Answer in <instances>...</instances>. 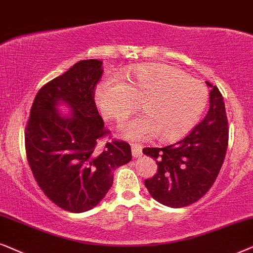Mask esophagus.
Here are the masks:
<instances>
[{"label": "esophagus", "mask_w": 253, "mask_h": 253, "mask_svg": "<svg viewBox=\"0 0 253 253\" xmlns=\"http://www.w3.org/2000/svg\"><path fill=\"white\" fill-rule=\"evenodd\" d=\"M132 155L135 158L142 156V147L139 144H132Z\"/></svg>", "instance_id": "1"}]
</instances>
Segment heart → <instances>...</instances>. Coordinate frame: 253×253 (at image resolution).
Returning a JSON list of instances; mask_svg holds the SVG:
<instances>
[{
    "instance_id": "obj_1",
    "label": "heart",
    "mask_w": 253,
    "mask_h": 253,
    "mask_svg": "<svg viewBox=\"0 0 253 253\" xmlns=\"http://www.w3.org/2000/svg\"><path fill=\"white\" fill-rule=\"evenodd\" d=\"M95 100L105 118L117 123L137 109L144 114L123 127L130 140L157 135L164 142L186 135L200 119L208 102V89L183 70L163 63H148L133 68L125 82L106 79L96 87Z\"/></svg>"
}]
</instances>
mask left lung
Here are the masks:
<instances>
[{
	"label": "left lung",
	"instance_id": "obj_1",
	"mask_svg": "<svg viewBox=\"0 0 253 253\" xmlns=\"http://www.w3.org/2000/svg\"><path fill=\"white\" fill-rule=\"evenodd\" d=\"M211 87L210 111L183 140L164 148H144L154 158L157 172L144 180L151 197L164 206L181 208L194 204L214 184L228 147V120L223 97Z\"/></svg>",
	"mask_w": 253,
	"mask_h": 253
}]
</instances>
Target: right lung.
I'll return each mask as SVG.
<instances>
[{"label": "right lung", "mask_w": 253, "mask_h": 253, "mask_svg": "<svg viewBox=\"0 0 253 253\" xmlns=\"http://www.w3.org/2000/svg\"><path fill=\"white\" fill-rule=\"evenodd\" d=\"M103 62L82 60L45 84L33 100L25 130L28 161L39 187L62 210L83 213L96 207L113 184V171L132 160L124 141L97 140L106 134L97 111L95 86ZM66 106L70 112L60 111Z\"/></svg>", "instance_id": "obj_1"}]
</instances>
